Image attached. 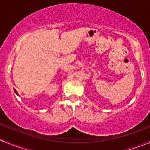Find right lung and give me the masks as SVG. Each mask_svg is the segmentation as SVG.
Instances as JSON below:
<instances>
[{
	"label": "right lung",
	"mask_w": 150,
	"mask_h": 150,
	"mask_svg": "<svg viewBox=\"0 0 150 150\" xmlns=\"http://www.w3.org/2000/svg\"><path fill=\"white\" fill-rule=\"evenodd\" d=\"M14 90H15V93H16V94H17V95H18V96H19V95H18V92H17V91H16V90H15V89H14Z\"/></svg>",
	"instance_id": "right-lung-1"
}]
</instances>
